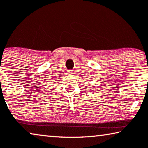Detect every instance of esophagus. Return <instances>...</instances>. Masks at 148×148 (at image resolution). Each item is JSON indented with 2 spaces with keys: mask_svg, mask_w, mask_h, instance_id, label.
I'll use <instances>...</instances> for the list:
<instances>
[{
  "mask_svg": "<svg viewBox=\"0 0 148 148\" xmlns=\"http://www.w3.org/2000/svg\"><path fill=\"white\" fill-rule=\"evenodd\" d=\"M68 74H69V75H73L74 71H72V70H70V71H68Z\"/></svg>",
  "mask_w": 148,
  "mask_h": 148,
  "instance_id": "obj_1",
  "label": "esophagus"
}]
</instances>
